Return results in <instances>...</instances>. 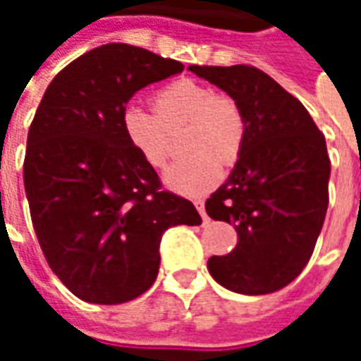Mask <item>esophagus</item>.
Wrapping results in <instances>:
<instances>
[{"label":"esophagus","instance_id":"esophagus-1","mask_svg":"<svg viewBox=\"0 0 361 361\" xmlns=\"http://www.w3.org/2000/svg\"><path fill=\"white\" fill-rule=\"evenodd\" d=\"M195 207H197V211H199V214H201L203 222L207 224V222H209V216H207V212H204V201H203V199H197Z\"/></svg>","mask_w":361,"mask_h":361}]
</instances>
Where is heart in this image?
<instances>
[{
	"label": "heart",
	"instance_id": "1",
	"mask_svg": "<svg viewBox=\"0 0 361 361\" xmlns=\"http://www.w3.org/2000/svg\"><path fill=\"white\" fill-rule=\"evenodd\" d=\"M150 114L137 104L121 110L119 126L127 145L150 168L164 166L170 154L168 133L185 126L188 157L166 168L162 181L181 195H199L222 178V166L234 164L245 141L240 106L203 82L181 79L152 94Z\"/></svg>",
	"mask_w": 361,
	"mask_h": 361
}]
</instances>
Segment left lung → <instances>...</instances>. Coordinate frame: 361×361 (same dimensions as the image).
Segmentation results:
<instances>
[{
  "instance_id": "1",
  "label": "left lung",
  "mask_w": 361,
  "mask_h": 361,
  "mask_svg": "<svg viewBox=\"0 0 361 361\" xmlns=\"http://www.w3.org/2000/svg\"><path fill=\"white\" fill-rule=\"evenodd\" d=\"M234 100L245 119V141L234 170L204 209L234 224L238 243L212 255L220 286L247 295L288 286L307 265L329 207L326 142L303 104L251 66H189Z\"/></svg>"
}]
</instances>
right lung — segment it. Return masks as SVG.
Here are the masks:
<instances>
[{
	"label": "right lung",
	"mask_w": 361,
	"mask_h": 361,
	"mask_svg": "<svg viewBox=\"0 0 361 361\" xmlns=\"http://www.w3.org/2000/svg\"><path fill=\"white\" fill-rule=\"evenodd\" d=\"M183 71L129 44H104L61 69L30 123L25 191L44 257L77 298L116 305L157 280L160 240L199 226L191 201L160 191L119 118L137 90Z\"/></svg>",
	"instance_id": "add662e5"
}]
</instances>
